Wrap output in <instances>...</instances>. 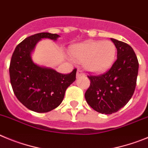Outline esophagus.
I'll return each mask as SVG.
<instances>
[{"mask_svg": "<svg viewBox=\"0 0 148 148\" xmlns=\"http://www.w3.org/2000/svg\"><path fill=\"white\" fill-rule=\"evenodd\" d=\"M84 76H85V74L82 73V71L81 70H79V69H78L77 72V78H79V77H84Z\"/></svg>", "mask_w": 148, "mask_h": 148, "instance_id": "34e87169", "label": "esophagus"}]
</instances>
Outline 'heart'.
Masks as SVG:
<instances>
[{"mask_svg":"<svg viewBox=\"0 0 148 148\" xmlns=\"http://www.w3.org/2000/svg\"><path fill=\"white\" fill-rule=\"evenodd\" d=\"M74 60L84 62V69L92 74H101L112 66L116 48L110 40H88L74 46L71 51Z\"/></svg>","mask_w":148,"mask_h":148,"instance_id":"1","label":"heart"}]
</instances>
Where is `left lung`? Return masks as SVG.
<instances>
[{"label":"left lung","mask_w":148,"mask_h":148,"mask_svg":"<svg viewBox=\"0 0 148 148\" xmlns=\"http://www.w3.org/2000/svg\"><path fill=\"white\" fill-rule=\"evenodd\" d=\"M117 49L112 67L99 76H88L90 87L85 94L86 102L97 112L115 113L132 97L136 85L139 62L134 49L122 41L110 38Z\"/></svg>","instance_id":"left-lung-1"}]
</instances>
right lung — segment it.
Here are the masks:
<instances>
[{
    "instance_id": "obj_1",
    "label": "right lung",
    "mask_w": 148,
    "mask_h": 148,
    "mask_svg": "<svg viewBox=\"0 0 148 148\" xmlns=\"http://www.w3.org/2000/svg\"><path fill=\"white\" fill-rule=\"evenodd\" d=\"M60 35L42 32L28 37L16 46L9 66L10 82L18 100L38 113L51 111L60 106L65 93L75 81L77 69L62 74L33 62L32 53L42 39L56 41Z\"/></svg>"
}]
</instances>
